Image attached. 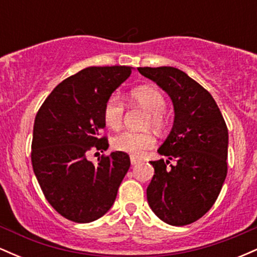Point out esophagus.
<instances>
[{
  "instance_id": "1",
  "label": "esophagus",
  "mask_w": 257,
  "mask_h": 257,
  "mask_svg": "<svg viewBox=\"0 0 257 257\" xmlns=\"http://www.w3.org/2000/svg\"><path fill=\"white\" fill-rule=\"evenodd\" d=\"M140 162H141V159L134 157V156H131V163H132V166H135V164L140 163Z\"/></svg>"
}]
</instances>
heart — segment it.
<instances>
[{
    "instance_id": "heart-1",
    "label": "heart",
    "mask_w": 257,
    "mask_h": 257,
    "mask_svg": "<svg viewBox=\"0 0 257 257\" xmlns=\"http://www.w3.org/2000/svg\"><path fill=\"white\" fill-rule=\"evenodd\" d=\"M133 102L150 112L149 122L156 129H162L166 124L163 111L166 108V99L157 88L143 85L133 89L129 94ZM104 120L111 129H118L122 125L124 105L118 96L112 95L106 100L104 106ZM156 140L150 133L124 131L112 139V146L117 151L131 153L133 156H141L146 150L155 146Z\"/></svg>"
}]
</instances>
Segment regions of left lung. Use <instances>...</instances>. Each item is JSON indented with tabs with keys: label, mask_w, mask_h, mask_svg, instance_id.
I'll return each mask as SVG.
<instances>
[{
	"label": "left lung",
	"mask_w": 257,
	"mask_h": 257,
	"mask_svg": "<svg viewBox=\"0 0 257 257\" xmlns=\"http://www.w3.org/2000/svg\"><path fill=\"white\" fill-rule=\"evenodd\" d=\"M172 99L173 128L151 162L155 175L147 187L150 208L172 226L194 222L214 205L227 175L228 131L211 94L172 66L138 67ZM175 159L174 166H168Z\"/></svg>",
	"instance_id": "1"
}]
</instances>
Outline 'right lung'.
Here are the masks:
<instances>
[{"instance_id": "1", "label": "right lung", "mask_w": 257, "mask_h": 257, "mask_svg": "<svg viewBox=\"0 0 257 257\" xmlns=\"http://www.w3.org/2000/svg\"><path fill=\"white\" fill-rule=\"evenodd\" d=\"M131 66H91L54 88L38 110L34 124L31 162L44 197L61 216L88 223L110 210L131 167L122 151L88 161L91 149L106 151L100 138L104 106L126 78Z\"/></svg>"}]
</instances>
